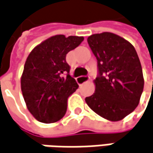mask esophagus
I'll list each match as a JSON object with an SVG mask.
<instances>
[{
  "label": "esophagus",
  "mask_w": 153,
  "mask_h": 153,
  "mask_svg": "<svg viewBox=\"0 0 153 153\" xmlns=\"http://www.w3.org/2000/svg\"><path fill=\"white\" fill-rule=\"evenodd\" d=\"M89 79H90L89 77L80 76V77H79V78H77L76 81H77V83L79 84V85H82V84L85 83V82H87V81H88Z\"/></svg>",
  "instance_id": "esophagus-1"
}]
</instances>
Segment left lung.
Segmentation results:
<instances>
[{
  "label": "left lung",
  "mask_w": 153,
  "mask_h": 153,
  "mask_svg": "<svg viewBox=\"0 0 153 153\" xmlns=\"http://www.w3.org/2000/svg\"><path fill=\"white\" fill-rule=\"evenodd\" d=\"M88 44L97 60L95 91L85 103L103 118L123 120L138 106L144 88L142 68L134 47L111 32L91 35Z\"/></svg>",
  "instance_id": "obj_1"
}]
</instances>
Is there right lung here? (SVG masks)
I'll list each match as a JSON object with an SVG mask.
<instances>
[{
    "label": "right lung",
    "instance_id": "1",
    "mask_svg": "<svg viewBox=\"0 0 153 153\" xmlns=\"http://www.w3.org/2000/svg\"><path fill=\"white\" fill-rule=\"evenodd\" d=\"M83 40V37L56 35L29 54L20 79L21 91L27 109L38 122L56 123L65 116L68 97L79 87L69 75L66 56Z\"/></svg>",
    "mask_w": 153,
    "mask_h": 153
}]
</instances>
